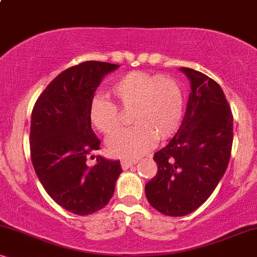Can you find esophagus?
Segmentation results:
<instances>
[{
    "label": "esophagus",
    "instance_id": "34e87169",
    "mask_svg": "<svg viewBox=\"0 0 257 257\" xmlns=\"http://www.w3.org/2000/svg\"><path fill=\"white\" fill-rule=\"evenodd\" d=\"M137 161H130V160H121V167L122 170H128V168H131L132 166H135Z\"/></svg>",
    "mask_w": 257,
    "mask_h": 257
}]
</instances>
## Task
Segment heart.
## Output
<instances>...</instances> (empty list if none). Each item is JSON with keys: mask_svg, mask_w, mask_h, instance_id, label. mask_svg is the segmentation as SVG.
Wrapping results in <instances>:
<instances>
[{"mask_svg": "<svg viewBox=\"0 0 257 257\" xmlns=\"http://www.w3.org/2000/svg\"><path fill=\"white\" fill-rule=\"evenodd\" d=\"M110 91L122 108H131L133 124L107 140L112 156L137 159L149 152L157 139H167L178 131L184 115V94L175 79L132 71L115 79ZM89 114L91 124L105 136L120 126L118 106L103 94L91 101Z\"/></svg>", "mask_w": 257, "mask_h": 257, "instance_id": "1", "label": "heart"}]
</instances>
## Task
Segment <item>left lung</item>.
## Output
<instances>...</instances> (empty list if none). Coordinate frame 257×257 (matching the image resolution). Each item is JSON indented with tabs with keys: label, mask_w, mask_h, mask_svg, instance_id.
<instances>
[{
	"label": "left lung",
	"mask_w": 257,
	"mask_h": 257,
	"mask_svg": "<svg viewBox=\"0 0 257 257\" xmlns=\"http://www.w3.org/2000/svg\"><path fill=\"white\" fill-rule=\"evenodd\" d=\"M191 83L181 126L154 153L158 172L145 186L158 212L184 216L199 208L216 188L230 159L233 114L215 80L189 68L179 69Z\"/></svg>",
	"instance_id": "left-lung-1"
}]
</instances>
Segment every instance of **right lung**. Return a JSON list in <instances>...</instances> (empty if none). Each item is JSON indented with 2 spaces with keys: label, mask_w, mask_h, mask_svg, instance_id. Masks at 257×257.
Wrapping results in <instances>:
<instances>
[{
  "label": "right lung",
  "mask_w": 257,
  "mask_h": 257,
  "mask_svg": "<svg viewBox=\"0 0 257 257\" xmlns=\"http://www.w3.org/2000/svg\"><path fill=\"white\" fill-rule=\"evenodd\" d=\"M117 64L89 61L66 69L49 84L35 104L30 152L35 172L51 199L77 215L104 208L122 172L120 161L97 156L100 140L91 127L90 105L97 87Z\"/></svg>",
  "instance_id": "add662e5"
}]
</instances>
